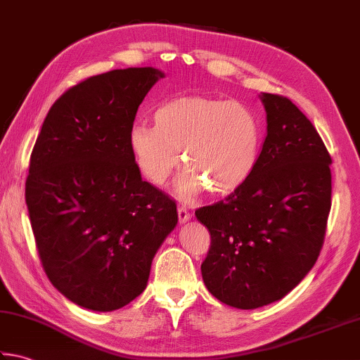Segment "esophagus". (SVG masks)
<instances>
[{"instance_id": "obj_1", "label": "esophagus", "mask_w": 360, "mask_h": 360, "mask_svg": "<svg viewBox=\"0 0 360 360\" xmlns=\"http://www.w3.org/2000/svg\"><path fill=\"white\" fill-rule=\"evenodd\" d=\"M191 218H193V214L189 213L185 207H179V221H180V224L186 222V221H189Z\"/></svg>"}]
</instances>
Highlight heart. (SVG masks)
<instances>
[{
    "instance_id": "b5f03b06",
    "label": "heart",
    "mask_w": 360,
    "mask_h": 360,
    "mask_svg": "<svg viewBox=\"0 0 360 360\" xmlns=\"http://www.w3.org/2000/svg\"><path fill=\"white\" fill-rule=\"evenodd\" d=\"M262 127L240 101L181 96L155 111V125L134 122L128 148L142 177L161 186L181 162L188 166L175 183L180 199H194L210 188L230 194L249 179L257 165Z\"/></svg>"
}]
</instances>
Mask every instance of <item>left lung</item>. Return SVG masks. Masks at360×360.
Returning <instances> with one entry per match:
<instances>
[{
  "label": "left lung",
  "mask_w": 360,
  "mask_h": 360,
  "mask_svg": "<svg viewBox=\"0 0 360 360\" xmlns=\"http://www.w3.org/2000/svg\"><path fill=\"white\" fill-rule=\"evenodd\" d=\"M266 138L252 174L213 205L195 210L212 244L202 277L216 300L257 309L282 300L314 266L330 212V155L291 100L260 96Z\"/></svg>",
  "instance_id": "left-lung-1"
}]
</instances>
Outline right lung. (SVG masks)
Here are the masks:
<instances>
[{
    "mask_svg": "<svg viewBox=\"0 0 360 360\" xmlns=\"http://www.w3.org/2000/svg\"><path fill=\"white\" fill-rule=\"evenodd\" d=\"M165 73L131 67L65 91L34 144L25 198L50 282L84 309L111 311L147 287L152 260L177 226V205L144 181L128 130Z\"/></svg>",
    "mask_w": 360,
    "mask_h": 360,
    "instance_id": "1",
    "label": "right lung"
}]
</instances>
